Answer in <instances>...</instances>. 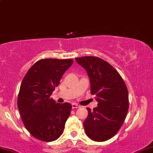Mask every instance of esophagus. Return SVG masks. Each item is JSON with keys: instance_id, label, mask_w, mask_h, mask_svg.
Wrapping results in <instances>:
<instances>
[{"instance_id": "esophagus-1", "label": "esophagus", "mask_w": 153, "mask_h": 153, "mask_svg": "<svg viewBox=\"0 0 153 153\" xmlns=\"http://www.w3.org/2000/svg\"><path fill=\"white\" fill-rule=\"evenodd\" d=\"M72 108H73V109H75V108H80V105H78L77 103H75V102H73V103H72Z\"/></svg>"}]
</instances>
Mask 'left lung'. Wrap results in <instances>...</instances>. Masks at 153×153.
Listing matches in <instances>:
<instances>
[{
	"instance_id": "left-lung-1",
	"label": "left lung",
	"mask_w": 153,
	"mask_h": 153,
	"mask_svg": "<svg viewBox=\"0 0 153 153\" xmlns=\"http://www.w3.org/2000/svg\"><path fill=\"white\" fill-rule=\"evenodd\" d=\"M75 60L87 72L91 93L98 102L93 110L87 108L85 131L93 140H108L118 132L126 117L129 108L128 88L118 72L101 58L85 56Z\"/></svg>"
}]
</instances>
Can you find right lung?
<instances>
[{
	"mask_svg": "<svg viewBox=\"0 0 153 153\" xmlns=\"http://www.w3.org/2000/svg\"><path fill=\"white\" fill-rule=\"evenodd\" d=\"M73 63L72 59H42L24 77L18 93V110L25 128L37 139L54 141L63 132L72 105L56 103L51 95Z\"/></svg>",
	"mask_w": 153,
	"mask_h": 153,
	"instance_id": "1",
	"label": "right lung"
}]
</instances>
